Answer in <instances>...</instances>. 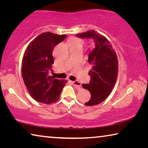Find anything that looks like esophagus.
Returning a JSON list of instances; mask_svg holds the SVG:
<instances>
[{"label":"esophagus","mask_w":148,"mask_h":148,"mask_svg":"<svg viewBox=\"0 0 148 148\" xmlns=\"http://www.w3.org/2000/svg\"><path fill=\"white\" fill-rule=\"evenodd\" d=\"M72 83L77 89L80 88V87H81V84H80V82L78 81H73L72 82Z\"/></svg>","instance_id":"obj_1"}]
</instances>
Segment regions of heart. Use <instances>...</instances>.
<instances>
[{"mask_svg": "<svg viewBox=\"0 0 148 148\" xmlns=\"http://www.w3.org/2000/svg\"><path fill=\"white\" fill-rule=\"evenodd\" d=\"M84 41L82 40L77 38H73L70 40V46L71 47H82L83 46Z\"/></svg>", "mask_w": 148, "mask_h": 148, "instance_id": "b5f03b06", "label": "heart"}]
</instances>
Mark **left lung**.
<instances>
[{
    "mask_svg": "<svg viewBox=\"0 0 148 148\" xmlns=\"http://www.w3.org/2000/svg\"><path fill=\"white\" fill-rule=\"evenodd\" d=\"M76 36L94 41L95 47L89 52L87 60L91 66L89 72L91 80L82 86L91 93V98L85 104L97 105L106 99L116 84L118 72L117 55L106 37L93 30L77 34Z\"/></svg>",
    "mask_w": 148,
    "mask_h": 148,
    "instance_id": "obj_1",
    "label": "left lung"
}]
</instances>
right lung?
<instances>
[{
    "label": "right lung",
    "instance_id": "1",
    "mask_svg": "<svg viewBox=\"0 0 148 148\" xmlns=\"http://www.w3.org/2000/svg\"><path fill=\"white\" fill-rule=\"evenodd\" d=\"M66 34L44 32L27 46L22 60L21 74L27 91L37 102L49 104L56 102L67 81L49 75L54 59L56 46L64 40Z\"/></svg>",
    "mask_w": 148,
    "mask_h": 148
}]
</instances>
